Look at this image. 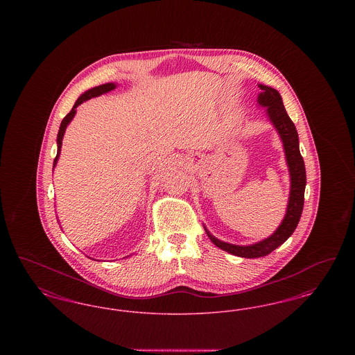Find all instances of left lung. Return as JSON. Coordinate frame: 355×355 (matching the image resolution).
I'll return each instance as SVG.
<instances>
[{
    "label": "left lung",
    "mask_w": 355,
    "mask_h": 355,
    "mask_svg": "<svg viewBox=\"0 0 355 355\" xmlns=\"http://www.w3.org/2000/svg\"><path fill=\"white\" fill-rule=\"evenodd\" d=\"M261 93L258 94L257 102L259 106L266 107V116L279 135L284 152L286 158L287 168L290 174V194L287 201L286 214L281 225L271 236L255 242L252 245H234L220 241L213 236L206 226L205 232L210 241L222 250L242 258H259L270 254L278 246H281L288 236H291L300 222L304 210V186H306V169L301 152L298 133L293 121L287 116L281 94L270 86L259 84Z\"/></svg>",
    "instance_id": "8db88e82"
}]
</instances>
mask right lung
<instances>
[{"mask_svg":"<svg viewBox=\"0 0 355 355\" xmlns=\"http://www.w3.org/2000/svg\"><path fill=\"white\" fill-rule=\"evenodd\" d=\"M116 87H117V84H114V83H107V84L92 87V89L86 90L85 93H83V94L78 97V100L74 103V106H73V109L70 110V113L67 114V117L62 119V122H61V125H60V130H58V135H57V155H55L54 162H53V169L55 168V165H57V162H58V158H60V154H61V146H62V138H64V135H65V130H67L69 123L71 122V119H74V116H76V113H77V106H80L83 102L87 101V100H90V98H94V97H98V96L105 94V93H109V92L114 90Z\"/></svg>","mask_w":355,"mask_h":355,"instance_id":"right-lung-1","label":"right lung"}]
</instances>
